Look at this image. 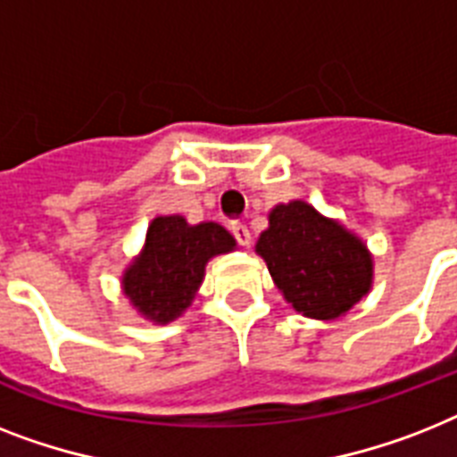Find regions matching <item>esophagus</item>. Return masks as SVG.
Returning a JSON list of instances; mask_svg holds the SVG:
<instances>
[{"label": "esophagus", "instance_id": "esophagus-1", "mask_svg": "<svg viewBox=\"0 0 457 457\" xmlns=\"http://www.w3.org/2000/svg\"><path fill=\"white\" fill-rule=\"evenodd\" d=\"M229 229H232V235H235V239L239 246H244V248L251 246V232H248V228L244 225V222H232V228Z\"/></svg>", "mask_w": 457, "mask_h": 457}]
</instances>
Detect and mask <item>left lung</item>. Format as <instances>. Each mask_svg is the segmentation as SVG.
<instances>
[{
  "instance_id": "obj_1",
  "label": "left lung",
  "mask_w": 457,
  "mask_h": 457,
  "mask_svg": "<svg viewBox=\"0 0 457 457\" xmlns=\"http://www.w3.org/2000/svg\"><path fill=\"white\" fill-rule=\"evenodd\" d=\"M295 312L336 319L369 293L373 262L361 241L305 202L281 204L255 244Z\"/></svg>"
}]
</instances>
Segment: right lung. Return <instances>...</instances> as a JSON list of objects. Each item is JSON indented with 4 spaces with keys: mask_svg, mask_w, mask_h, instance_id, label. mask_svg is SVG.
<instances>
[{
    "mask_svg": "<svg viewBox=\"0 0 457 457\" xmlns=\"http://www.w3.org/2000/svg\"><path fill=\"white\" fill-rule=\"evenodd\" d=\"M232 248V235L216 222L187 225L180 216L154 218L143 255L126 270L124 293L145 317L166 324L190 305L209 258Z\"/></svg>",
    "mask_w": 457,
    "mask_h": 457,
    "instance_id": "right-lung-1",
    "label": "right lung"
}]
</instances>
